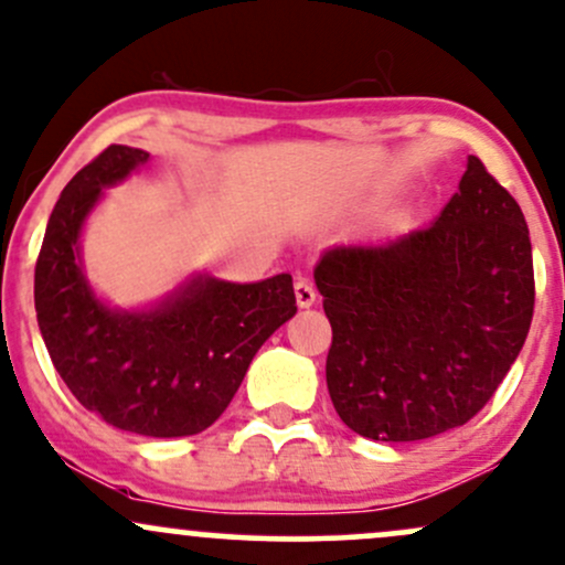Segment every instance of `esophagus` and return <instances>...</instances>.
I'll return each instance as SVG.
<instances>
[{"label": "esophagus", "instance_id": "obj_1", "mask_svg": "<svg viewBox=\"0 0 565 565\" xmlns=\"http://www.w3.org/2000/svg\"><path fill=\"white\" fill-rule=\"evenodd\" d=\"M295 300L300 308H310V305L316 302V289L313 284L305 281V278H297L295 281Z\"/></svg>", "mask_w": 565, "mask_h": 565}]
</instances>
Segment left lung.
I'll return each instance as SVG.
<instances>
[{"instance_id":"8db88e82","label":"left lung","mask_w":565,"mask_h":565,"mask_svg":"<svg viewBox=\"0 0 565 565\" xmlns=\"http://www.w3.org/2000/svg\"><path fill=\"white\" fill-rule=\"evenodd\" d=\"M313 278L332 323L329 395L372 440L433 438L476 417L534 316L529 225L478 157L427 228L332 246Z\"/></svg>"}]
</instances>
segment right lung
I'll return each instance as SVG.
<instances>
[{
  "label": "right lung",
  "instance_id": "1",
  "mask_svg": "<svg viewBox=\"0 0 565 565\" xmlns=\"http://www.w3.org/2000/svg\"><path fill=\"white\" fill-rule=\"evenodd\" d=\"M151 153L108 146L57 199L34 270L39 332L76 401L148 438L206 430L231 404L263 342L297 313L291 276L233 284L193 276L146 310L108 308L84 276L79 236L103 188Z\"/></svg>",
  "mask_w": 565,
  "mask_h": 565
}]
</instances>
